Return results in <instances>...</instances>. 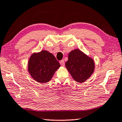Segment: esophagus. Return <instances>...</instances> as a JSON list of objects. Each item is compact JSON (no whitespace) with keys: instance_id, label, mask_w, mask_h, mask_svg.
I'll use <instances>...</instances> for the list:
<instances>
[{"instance_id":"obj_1","label":"esophagus","mask_w":122,"mask_h":122,"mask_svg":"<svg viewBox=\"0 0 122 122\" xmlns=\"http://www.w3.org/2000/svg\"><path fill=\"white\" fill-rule=\"evenodd\" d=\"M59 63L61 64V66H64L65 65V63H64V60H61V61H59Z\"/></svg>"}]
</instances>
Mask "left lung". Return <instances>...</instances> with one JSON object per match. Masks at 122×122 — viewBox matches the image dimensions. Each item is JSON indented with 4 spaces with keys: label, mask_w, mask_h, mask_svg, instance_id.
Instances as JSON below:
<instances>
[{
    "label": "left lung",
    "mask_w": 122,
    "mask_h": 122,
    "mask_svg": "<svg viewBox=\"0 0 122 122\" xmlns=\"http://www.w3.org/2000/svg\"><path fill=\"white\" fill-rule=\"evenodd\" d=\"M65 66L73 79L78 82H85L93 73L95 64L93 59L79 49L69 53Z\"/></svg>",
    "instance_id": "1"
}]
</instances>
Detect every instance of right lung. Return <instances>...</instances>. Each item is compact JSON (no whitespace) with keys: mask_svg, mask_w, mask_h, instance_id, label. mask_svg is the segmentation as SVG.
Returning <instances> with one entry per match:
<instances>
[{"mask_svg":"<svg viewBox=\"0 0 122 122\" xmlns=\"http://www.w3.org/2000/svg\"><path fill=\"white\" fill-rule=\"evenodd\" d=\"M60 64L52 53L42 50L32 55L28 61L29 73L31 77L40 83L50 81Z\"/></svg>","mask_w":122,"mask_h":122,"instance_id":"obj_1","label":"right lung"}]
</instances>
